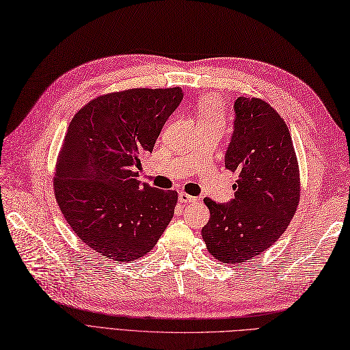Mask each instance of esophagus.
<instances>
[{
    "label": "esophagus",
    "instance_id": "34e87169",
    "mask_svg": "<svg viewBox=\"0 0 350 350\" xmlns=\"http://www.w3.org/2000/svg\"><path fill=\"white\" fill-rule=\"evenodd\" d=\"M178 200L182 202V204H190V202H196L198 199L195 196H190L185 193V191H182V193H178Z\"/></svg>",
    "mask_w": 350,
    "mask_h": 350
}]
</instances>
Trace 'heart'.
Masks as SVG:
<instances>
[{"label":"heart","mask_w":350,"mask_h":350,"mask_svg":"<svg viewBox=\"0 0 350 350\" xmlns=\"http://www.w3.org/2000/svg\"><path fill=\"white\" fill-rule=\"evenodd\" d=\"M198 122L200 120H224V107L221 101L213 96H204L196 103Z\"/></svg>","instance_id":"heart-1"}]
</instances>
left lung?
I'll return each instance as SVG.
<instances>
[{
    "label": "left lung",
    "mask_w": 350,
    "mask_h": 350,
    "mask_svg": "<svg viewBox=\"0 0 350 350\" xmlns=\"http://www.w3.org/2000/svg\"><path fill=\"white\" fill-rule=\"evenodd\" d=\"M225 167L239 174L230 204L205 198L211 212L202 228L218 262L239 265L278 241L294 218L301 196L299 167L284 118L258 97H239Z\"/></svg>",
    "instance_id": "left-lung-1"
}]
</instances>
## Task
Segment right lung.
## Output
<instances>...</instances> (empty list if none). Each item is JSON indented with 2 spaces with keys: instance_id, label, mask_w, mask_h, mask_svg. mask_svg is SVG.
Wrapping results in <instances>:
<instances>
[{
  "instance_id": "obj_1",
  "label": "right lung",
  "mask_w": 350,
  "mask_h": 350,
  "mask_svg": "<svg viewBox=\"0 0 350 350\" xmlns=\"http://www.w3.org/2000/svg\"><path fill=\"white\" fill-rule=\"evenodd\" d=\"M182 98L180 87L129 88L93 98L70 122L53 191L90 249L122 263L137 260L172 221L177 191L142 185L137 168Z\"/></svg>"
}]
</instances>
